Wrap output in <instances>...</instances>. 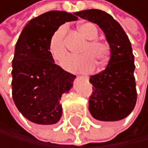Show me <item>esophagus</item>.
I'll return each instance as SVG.
<instances>
[{"label": "esophagus", "mask_w": 148, "mask_h": 148, "mask_svg": "<svg viewBox=\"0 0 148 148\" xmlns=\"http://www.w3.org/2000/svg\"><path fill=\"white\" fill-rule=\"evenodd\" d=\"M79 79H85V80H88L89 78L87 77V76H79Z\"/></svg>", "instance_id": "obj_1"}]
</instances>
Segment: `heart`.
Here are the masks:
<instances>
[{"label": "heart", "mask_w": 148, "mask_h": 148, "mask_svg": "<svg viewBox=\"0 0 148 148\" xmlns=\"http://www.w3.org/2000/svg\"><path fill=\"white\" fill-rule=\"evenodd\" d=\"M79 30L88 40L80 53L82 56H70L62 63L63 68L70 72L87 73L95 68V61L104 62L108 56L109 49L106 43L97 40L98 29L95 24L83 22L79 24ZM66 27L63 25L53 32L49 42V52L52 57L57 62H61L68 53L65 36Z\"/></svg>", "instance_id": "heart-1"}]
</instances>
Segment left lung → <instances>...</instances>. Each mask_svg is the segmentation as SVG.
Listing matches in <instances>:
<instances>
[{
	"mask_svg": "<svg viewBox=\"0 0 148 148\" xmlns=\"http://www.w3.org/2000/svg\"><path fill=\"white\" fill-rule=\"evenodd\" d=\"M76 14L98 25L110 49V58L105 70L90 77L93 92L89 100V111L101 121L125 119L134 110L137 98L134 56L130 40L121 26L104 11L83 10Z\"/></svg>",
	"mask_w": 148,
	"mask_h": 148,
	"instance_id": "obj_1",
	"label": "left lung"
}]
</instances>
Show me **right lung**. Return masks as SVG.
Segmentation results:
<instances>
[{"label": "right lung", "mask_w": 148, "mask_h": 148, "mask_svg": "<svg viewBox=\"0 0 148 148\" xmlns=\"http://www.w3.org/2000/svg\"><path fill=\"white\" fill-rule=\"evenodd\" d=\"M74 14L64 11L40 14L27 24L16 42L12 61L13 99L19 112L36 124L59 121L62 95L73 86L76 76L55 64L49 42L61 25L77 20Z\"/></svg>", "instance_id": "add662e5"}]
</instances>
